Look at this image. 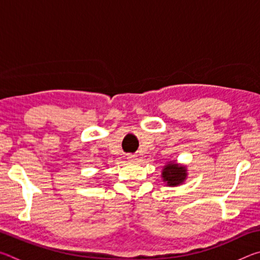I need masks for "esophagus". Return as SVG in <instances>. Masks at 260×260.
Returning a JSON list of instances; mask_svg holds the SVG:
<instances>
[{
  "mask_svg": "<svg viewBox=\"0 0 260 260\" xmlns=\"http://www.w3.org/2000/svg\"><path fill=\"white\" fill-rule=\"evenodd\" d=\"M127 160L128 161H135L136 160V156L135 155H127Z\"/></svg>",
  "mask_w": 260,
  "mask_h": 260,
  "instance_id": "obj_1",
  "label": "esophagus"
}]
</instances>
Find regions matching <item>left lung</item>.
Wrapping results in <instances>:
<instances>
[{"instance_id": "8db88e82", "label": "left lung", "mask_w": 260, "mask_h": 260, "mask_svg": "<svg viewBox=\"0 0 260 260\" xmlns=\"http://www.w3.org/2000/svg\"><path fill=\"white\" fill-rule=\"evenodd\" d=\"M162 181L166 182V186L175 187L184 182L187 179L186 166L177 164V162H167L161 172Z\"/></svg>"}]
</instances>
